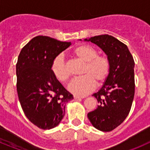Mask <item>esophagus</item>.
I'll return each instance as SVG.
<instances>
[{
  "mask_svg": "<svg viewBox=\"0 0 150 150\" xmlns=\"http://www.w3.org/2000/svg\"><path fill=\"white\" fill-rule=\"evenodd\" d=\"M84 97H81V96H78V95H74V99H81L83 98Z\"/></svg>",
  "mask_w": 150,
  "mask_h": 150,
  "instance_id": "esophagus-1",
  "label": "esophagus"
}]
</instances>
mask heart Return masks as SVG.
<instances>
[{"mask_svg": "<svg viewBox=\"0 0 150 150\" xmlns=\"http://www.w3.org/2000/svg\"><path fill=\"white\" fill-rule=\"evenodd\" d=\"M72 54L76 59L84 62L82 74L83 76L75 78L68 86L69 91L74 95L85 96L94 89L95 84L101 85L109 76L110 62L106 55H98L92 46L79 45L72 50ZM51 72L54 77L62 83H66L70 74L64 59L58 55L51 64Z\"/></svg>", "mask_w": 150, "mask_h": 150, "instance_id": "heart-1", "label": "heart"}]
</instances>
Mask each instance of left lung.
<instances>
[{"mask_svg":"<svg viewBox=\"0 0 150 150\" xmlns=\"http://www.w3.org/2000/svg\"><path fill=\"white\" fill-rule=\"evenodd\" d=\"M84 40L99 46L110 62L109 76L100 90L92 95L99 105L87 115L95 128L110 132L123 122L132 107L135 87L134 62L128 46L112 36L103 34Z\"/></svg>","mask_w":150,"mask_h":150,"instance_id":"8db88e82","label":"left lung"}]
</instances>
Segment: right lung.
<instances>
[{"instance_id": "obj_1", "label": "right lung", "mask_w": 150, "mask_h": 150, "mask_svg": "<svg viewBox=\"0 0 150 150\" xmlns=\"http://www.w3.org/2000/svg\"><path fill=\"white\" fill-rule=\"evenodd\" d=\"M71 42L47 36H37L24 46L16 64L17 92L26 117L41 129H51L60 123L73 95L51 72L55 57Z\"/></svg>"}]
</instances>
